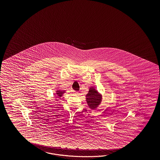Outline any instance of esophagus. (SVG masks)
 <instances>
[{"label": "esophagus", "mask_w": 160, "mask_h": 160, "mask_svg": "<svg viewBox=\"0 0 160 160\" xmlns=\"http://www.w3.org/2000/svg\"><path fill=\"white\" fill-rule=\"evenodd\" d=\"M74 94H77V95H78L79 93H78V92H74Z\"/></svg>", "instance_id": "esophagus-1"}]
</instances>
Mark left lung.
Returning a JSON list of instances; mask_svg holds the SVG:
<instances>
[{
  "mask_svg": "<svg viewBox=\"0 0 160 160\" xmlns=\"http://www.w3.org/2000/svg\"><path fill=\"white\" fill-rule=\"evenodd\" d=\"M86 97L88 106L92 110L97 108L102 102V95L93 87L89 88L88 92Z\"/></svg>",
  "mask_w": 160,
  "mask_h": 160,
  "instance_id": "left-lung-1",
  "label": "left lung"
}]
</instances>
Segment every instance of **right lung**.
I'll list each match as a JSON object with an SVG mask.
<instances>
[{"label": "right lung", "mask_w": 160, "mask_h": 160, "mask_svg": "<svg viewBox=\"0 0 160 160\" xmlns=\"http://www.w3.org/2000/svg\"><path fill=\"white\" fill-rule=\"evenodd\" d=\"M64 92H65V91H62V90H57V91H56V94L57 96L60 97H62V96H63V94L64 93Z\"/></svg>", "instance_id": "right-lung-1"}]
</instances>
